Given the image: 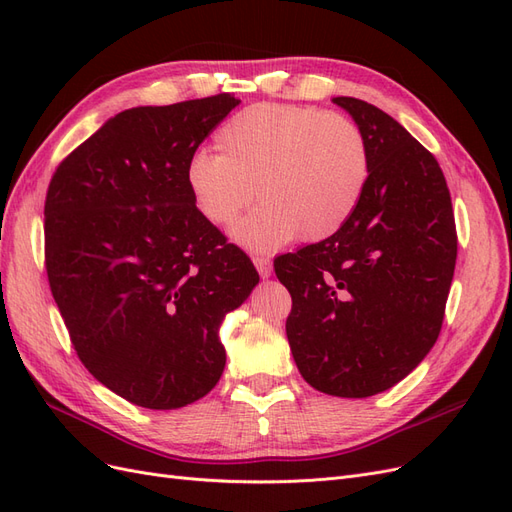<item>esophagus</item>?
<instances>
[{
  "label": "esophagus",
  "mask_w": 512,
  "mask_h": 512,
  "mask_svg": "<svg viewBox=\"0 0 512 512\" xmlns=\"http://www.w3.org/2000/svg\"><path fill=\"white\" fill-rule=\"evenodd\" d=\"M254 265L258 269L260 277H269L273 273V265H271V260L267 256H256L254 258Z\"/></svg>",
  "instance_id": "34e87169"
}]
</instances>
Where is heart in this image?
Listing matches in <instances>:
<instances>
[{
    "instance_id": "b5f03b06",
    "label": "heart",
    "mask_w": 512,
    "mask_h": 512,
    "mask_svg": "<svg viewBox=\"0 0 512 512\" xmlns=\"http://www.w3.org/2000/svg\"><path fill=\"white\" fill-rule=\"evenodd\" d=\"M222 153L196 149L185 183L196 209L230 226L254 196L262 205L232 230L256 252L342 228L369 179V145L356 121L297 104H252L218 130Z\"/></svg>"
}]
</instances>
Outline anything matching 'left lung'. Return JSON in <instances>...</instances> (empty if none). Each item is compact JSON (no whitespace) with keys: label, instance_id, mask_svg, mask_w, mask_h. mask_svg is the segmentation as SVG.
Masks as SVG:
<instances>
[{"label":"left lung","instance_id":"obj_1","mask_svg":"<svg viewBox=\"0 0 512 512\" xmlns=\"http://www.w3.org/2000/svg\"><path fill=\"white\" fill-rule=\"evenodd\" d=\"M333 102L367 138L365 192L335 235L277 256L273 267L292 297L286 335L305 382L335 397H371L436 344L457 228L438 160L378 106Z\"/></svg>","mask_w":512,"mask_h":512}]
</instances>
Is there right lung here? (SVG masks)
<instances>
[{
	"label": "right lung",
	"mask_w": 512,
	"mask_h": 512,
	"mask_svg": "<svg viewBox=\"0 0 512 512\" xmlns=\"http://www.w3.org/2000/svg\"><path fill=\"white\" fill-rule=\"evenodd\" d=\"M232 94L138 106L59 162L44 267L89 374L130 404L175 410L218 384L224 316L258 284L250 256L194 205L185 164Z\"/></svg>",
	"instance_id": "obj_1"
}]
</instances>
